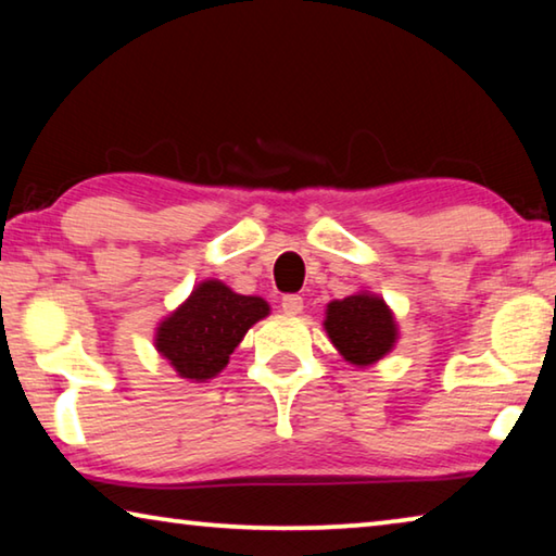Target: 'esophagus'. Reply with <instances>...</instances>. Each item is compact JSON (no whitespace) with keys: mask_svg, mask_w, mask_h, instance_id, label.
I'll return each mask as SVG.
<instances>
[{"mask_svg":"<svg viewBox=\"0 0 556 556\" xmlns=\"http://www.w3.org/2000/svg\"><path fill=\"white\" fill-rule=\"evenodd\" d=\"M281 312H285L287 316H296L304 312V299H301L299 294H287L281 296Z\"/></svg>","mask_w":556,"mask_h":556,"instance_id":"1","label":"esophagus"}]
</instances>
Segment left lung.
Wrapping results in <instances>:
<instances>
[{
  "label": "left lung",
  "mask_w": 556,
  "mask_h": 556,
  "mask_svg": "<svg viewBox=\"0 0 556 556\" xmlns=\"http://www.w3.org/2000/svg\"><path fill=\"white\" fill-rule=\"evenodd\" d=\"M324 328L336 351L355 368H370L397 345L400 326L380 294L361 289L326 306Z\"/></svg>",
  "instance_id": "1"
}]
</instances>
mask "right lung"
<instances>
[{
    "label": "right lung",
    "mask_w": 556,
    "mask_h": 556,
    "mask_svg": "<svg viewBox=\"0 0 556 556\" xmlns=\"http://www.w3.org/2000/svg\"><path fill=\"white\" fill-rule=\"evenodd\" d=\"M269 312L262 296H244L220 279H203L184 304L159 321L154 348L178 378L208 382L223 372L244 333Z\"/></svg>",
    "instance_id": "right-lung-1"
}]
</instances>
